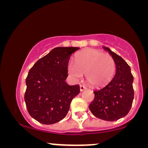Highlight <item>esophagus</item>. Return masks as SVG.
I'll list each match as a JSON object with an SVG mask.
<instances>
[{
  "label": "esophagus",
  "mask_w": 148,
  "mask_h": 148,
  "mask_svg": "<svg viewBox=\"0 0 148 148\" xmlns=\"http://www.w3.org/2000/svg\"><path fill=\"white\" fill-rule=\"evenodd\" d=\"M87 89V88L86 87V86H83V85H80V90H81V92Z\"/></svg>",
  "instance_id": "obj_1"
}]
</instances>
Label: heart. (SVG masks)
Segmentation results:
<instances>
[{"label": "heart", "mask_w": 148, "mask_h": 148, "mask_svg": "<svg viewBox=\"0 0 148 148\" xmlns=\"http://www.w3.org/2000/svg\"><path fill=\"white\" fill-rule=\"evenodd\" d=\"M68 73L74 81L86 79L91 85L101 86L108 84L114 76L115 63L111 56L95 49L82 51L75 57V62L70 61L67 66Z\"/></svg>", "instance_id": "1"}]
</instances>
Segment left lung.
Returning a JSON list of instances; mask_svg holds the SVG:
<instances>
[{
	"instance_id": "left-lung-1",
	"label": "left lung",
	"mask_w": 148,
	"mask_h": 148,
	"mask_svg": "<svg viewBox=\"0 0 148 148\" xmlns=\"http://www.w3.org/2000/svg\"><path fill=\"white\" fill-rule=\"evenodd\" d=\"M102 48L115 61V74L104 87L94 91L95 99L89 108L97 118L112 122L126 116L130 111L134 96V77L123 58L108 47Z\"/></svg>"
}]
</instances>
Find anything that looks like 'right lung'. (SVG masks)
Listing matches in <instances>:
<instances>
[{
    "label": "right lung",
    "instance_id": "add662e5",
    "mask_svg": "<svg viewBox=\"0 0 148 148\" xmlns=\"http://www.w3.org/2000/svg\"><path fill=\"white\" fill-rule=\"evenodd\" d=\"M79 47H56L33 66L25 80L24 99L32 118L44 125L60 121L72 100L80 92L79 85L69 86L67 66Z\"/></svg>",
    "mask_w": 148,
    "mask_h": 148
}]
</instances>
